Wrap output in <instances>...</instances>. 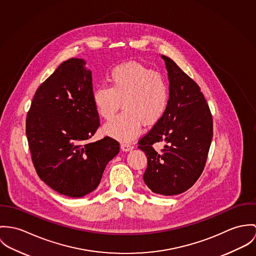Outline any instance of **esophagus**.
Here are the masks:
<instances>
[{
    "label": "esophagus",
    "instance_id": "1",
    "mask_svg": "<svg viewBox=\"0 0 256 256\" xmlns=\"http://www.w3.org/2000/svg\"><path fill=\"white\" fill-rule=\"evenodd\" d=\"M120 148L122 151H130L134 148V145L130 144V143H126V142H122L120 143Z\"/></svg>",
    "mask_w": 256,
    "mask_h": 256
}]
</instances>
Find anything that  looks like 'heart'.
I'll use <instances>...</instances> for the list:
<instances>
[{"label": "heart", "mask_w": 256, "mask_h": 256, "mask_svg": "<svg viewBox=\"0 0 256 256\" xmlns=\"http://www.w3.org/2000/svg\"><path fill=\"white\" fill-rule=\"evenodd\" d=\"M109 86L93 90L92 101L103 118L110 120L120 109L124 111L104 126L110 136L128 142L142 130V124H156L166 114L170 88L166 78L142 64H120L110 72Z\"/></svg>", "instance_id": "b5f03b06"}]
</instances>
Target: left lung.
Masks as SVG:
<instances>
[{
    "mask_svg": "<svg viewBox=\"0 0 256 256\" xmlns=\"http://www.w3.org/2000/svg\"><path fill=\"white\" fill-rule=\"evenodd\" d=\"M170 102L164 116L138 140L147 156L143 180L157 194L176 196L190 188L204 170L213 136V118L198 84L166 56ZM164 142L161 152L152 144Z\"/></svg>",
    "mask_w": 256,
    "mask_h": 256,
    "instance_id": "obj_1",
    "label": "left lung"
}]
</instances>
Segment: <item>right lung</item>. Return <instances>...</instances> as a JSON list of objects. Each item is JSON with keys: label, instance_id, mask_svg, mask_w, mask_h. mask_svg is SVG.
Wrapping results in <instances>:
<instances>
[{"label": "right lung", "instance_id": "add662e5", "mask_svg": "<svg viewBox=\"0 0 256 256\" xmlns=\"http://www.w3.org/2000/svg\"><path fill=\"white\" fill-rule=\"evenodd\" d=\"M82 58H70L36 90L26 116V136L39 178L70 198H82L100 184L120 151L114 138L88 142L100 126L92 101V76Z\"/></svg>", "mask_w": 256, "mask_h": 256}]
</instances>
